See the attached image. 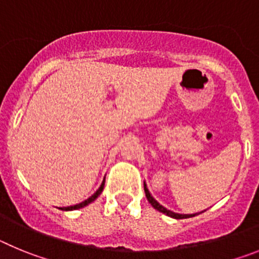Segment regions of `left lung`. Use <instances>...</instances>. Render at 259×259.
<instances>
[{
    "label": "left lung",
    "mask_w": 259,
    "mask_h": 259,
    "mask_svg": "<svg viewBox=\"0 0 259 259\" xmlns=\"http://www.w3.org/2000/svg\"><path fill=\"white\" fill-rule=\"evenodd\" d=\"M144 191H145V194H146V198H148V201H149V203L152 205L153 207H154L155 210H158V211L163 212V214L168 215V217H171V218H175V219H185V218H191V217H194L196 214H178V212H174L171 211V210H167L166 207H163L159 202H157V201L154 200V198L152 197V194H150V192L148 191V188H146V184L144 183ZM201 214V212H200Z\"/></svg>",
    "instance_id": "8db88e82"
}]
</instances>
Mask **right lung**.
Listing matches in <instances>:
<instances>
[{
	"mask_svg": "<svg viewBox=\"0 0 259 259\" xmlns=\"http://www.w3.org/2000/svg\"><path fill=\"white\" fill-rule=\"evenodd\" d=\"M104 185H105V180L104 182H102V184H101V187H100V188L97 189V192H96L95 194H92V196H91V197L88 198V200H85V201H83V202H80V203H77V205H74V206H67V207H61V210H66V211H67V210H76V209H81V207H84V206H87V205H88V203H91V202H93V201L96 200V198L98 197V196H100V194H101V192L104 191Z\"/></svg>",
	"mask_w": 259,
	"mask_h": 259,
	"instance_id": "obj_1",
	"label": "right lung"
}]
</instances>
